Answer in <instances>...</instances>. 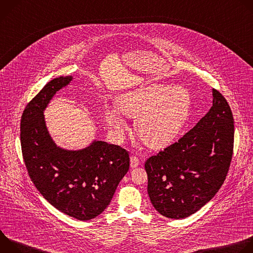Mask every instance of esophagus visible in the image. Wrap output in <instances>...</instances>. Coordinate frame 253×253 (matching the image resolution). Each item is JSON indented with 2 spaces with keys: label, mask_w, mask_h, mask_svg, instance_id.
Listing matches in <instances>:
<instances>
[{
  "label": "esophagus",
  "mask_w": 253,
  "mask_h": 253,
  "mask_svg": "<svg viewBox=\"0 0 253 253\" xmlns=\"http://www.w3.org/2000/svg\"><path fill=\"white\" fill-rule=\"evenodd\" d=\"M139 165H140L139 159H138L136 156H132V157L130 158V167H131V168H136V167H138Z\"/></svg>",
  "instance_id": "1"
}]
</instances>
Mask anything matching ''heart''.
<instances>
[{
    "label": "heart",
    "instance_id": "1",
    "mask_svg": "<svg viewBox=\"0 0 253 253\" xmlns=\"http://www.w3.org/2000/svg\"><path fill=\"white\" fill-rule=\"evenodd\" d=\"M116 108L104 112L107 125L122 133L127 125L120 112L136 120V131L151 147L173 141L185 126L191 109V95L181 86L150 85L121 94Z\"/></svg>",
    "mask_w": 253,
    "mask_h": 253
}]
</instances>
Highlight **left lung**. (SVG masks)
I'll list each match as a JSON object with an SVG mask.
<instances>
[{
    "label": "left lung",
    "mask_w": 253,
    "mask_h": 253,
    "mask_svg": "<svg viewBox=\"0 0 253 253\" xmlns=\"http://www.w3.org/2000/svg\"><path fill=\"white\" fill-rule=\"evenodd\" d=\"M207 114L178 142L145 162L148 195L165 217L186 218L223 184L233 151L234 125L225 98L212 89Z\"/></svg>",
    "instance_id": "obj_1"
}]
</instances>
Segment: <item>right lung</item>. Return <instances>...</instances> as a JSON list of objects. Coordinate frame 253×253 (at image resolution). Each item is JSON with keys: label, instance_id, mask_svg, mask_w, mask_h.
I'll return each instance as SVG.
<instances>
[{"label": "right lung", "instance_id": "right-lung-1", "mask_svg": "<svg viewBox=\"0 0 253 253\" xmlns=\"http://www.w3.org/2000/svg\"><path fill=\"white\" fill-rule=\"evenodd\" d=\"M73 79H53L27 105L21 120V146L29 175L43 197L61 212L86 221L110 204L130 159L124 149L97 139L76 150L57 145L44 112Z\"/></svg>", "mask_w": 253, "mask_h": 253}]
</instances>
